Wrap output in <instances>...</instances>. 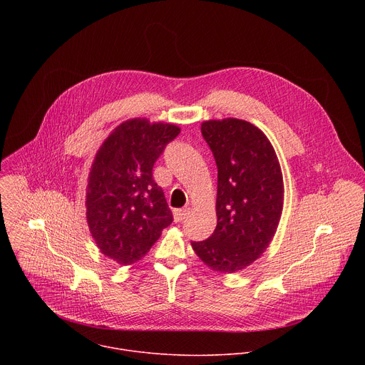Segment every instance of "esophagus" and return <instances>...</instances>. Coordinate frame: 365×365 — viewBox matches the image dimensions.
<instances>
[{"label": "esophagus", "instance_id": "1", "mask_svg": "<svg viewBox=\"0 0 365 365\" xmlns=\"http://www.w3.org/2000/svg\"><path fill=\"white\" fill-rule=\"evenodd\" d=\"M187 214H189L187 210H176V211H175V221H176V222L183 221Z\"/></svg>", "mask_w": 365, "mask_h": 365}]
</instances>
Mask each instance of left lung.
I'll return each instance as SVG.
<instances>
[{
  "mask_svg": "<svg viewBox=\"0 0 365 365\" xmlns=\"http://www.w3.org/2000/svg\"><path fill=\"white\" fill-rule=\"evenodd\" d=\"M218 168L217 228L192 241L202 262L220 273H235L272 242L283 210V176L266 134L251 123L225 118L202 123Z\"/></svg>",
  "mask_w": 365,
  "mask_h": 365,
  "instance_id": "left-lung-1",
  "label": "left lung"
}]
</instances>
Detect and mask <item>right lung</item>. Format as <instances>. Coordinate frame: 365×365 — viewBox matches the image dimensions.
<instances>
[{
    "instance_id": "add662e5",
    "label": "right lung",
    "mask_w": 365,
    "mask_h": 365,
    "mask_svg": "<svg viewBox=\"0 0 365 365\" xmlns=\"http://www.w3.org/2000/svg\"><path fill=\"white\" fill-rule=\"evenodd\" d=\"M180 128L134 118L99 147L86 187V221L103 255L123 266L144 257L173 222L153 166Z\"/></svg>"
}]
</instances>
